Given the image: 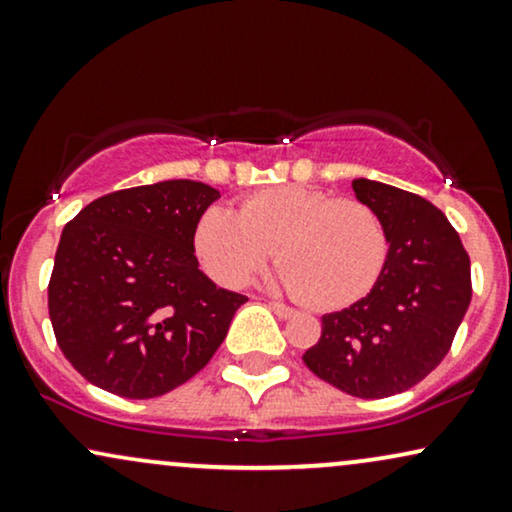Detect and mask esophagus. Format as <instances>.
<instances>
[{"label":"esophagus","instance_id":"34e87169","mask_svg":"<svg viewBox=\"0 0 512 512\" xmlns=\"http://www.w3.org/2000/svg\"><path fill=\"white\" fill-rule=\"evenodd\" d=\"M268 306H270V311H273L275 315H280V318H289V315H294V308L287 306V304H282V301L270 299Z\"/></svg>","mask_w":512,"mask_h":512}]
</instances>
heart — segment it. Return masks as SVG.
<instances>
[{
	"instance_id": "heart-1",
	"label": "heart",
	"mask_w": 512,
	"mask_h": 512,
	"mask_svg": "<svg viewBox=\"0 0 512 512\" xmlns=\"http://www.w3.org/2000/svg\"><path fill=\"white\" fill-rule=\"evenodd\" d=\"M275 285L315 308H339L375 287L387 261V230L365 201L285 185L239 204L206 208L194 227V254L218 285L242 287L275 256Z\"/></svg>"
}]
</instances>
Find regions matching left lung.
Masks as SVG:
<instances>
[{
    "instance_id": "8db88e82",
    "label": "left lung",
    "mask_w": 512,
    "mask_h": 512,
    "mask_svg": "<svg viewBox=\"0 0 512 512\" xmlns=\"http://www.w3.org/2000/svg\"><path fill=\"white\" fill-rule=\"evenodd\" d=\"M387 230L375 287L344 311L323 315L308 370L358 399H387L425 380L449 353L472 299L470 256L444 213L418 194L353 180Z\"/></svg>"
}]
</instances>
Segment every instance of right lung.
Returning <instances> with one entry per match:
<instances>
[{
  "instance_id": "obj_1",
  "label": "right lung",
  "mask_w": 512,
  "mask_h": 512,
  "mask_svg": "<svg viewBox=\"0 0 512 512\" xmlns=\"http://www.w3.org/2000/svg\"><path fill=\"white\" fill-rule=\"evenodd\" d=\"M218 197L194 180L118 189L63 227L49 320L63 356L94 387L154 399L223 344L249 299L213 285L194 256V227Z\"/></svg>"
}]
</instances>
